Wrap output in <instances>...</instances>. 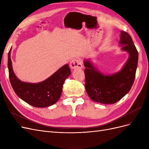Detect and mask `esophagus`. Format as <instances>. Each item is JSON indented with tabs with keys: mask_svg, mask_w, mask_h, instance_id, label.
Wrapping results in <instances>:
<instances>
[{
	"mask_svg": "<svg viewBox=\"0 0 149 149\" xmlns=\"http://www.w3.org/2000/svg\"><path fill=\"white\" fill-rule=\"evenodd\" d=\"M70 66L71 69H81L83 67V62L80 59L74 58L70 62Z\"/></svg>",
	"mask_w": 149,
	"mask_h": 149,
	"instance_id": "obj_1",
	"label": "esophagus"
}]
</instances>
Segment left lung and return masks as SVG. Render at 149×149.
Returning <instances> with one entry per match:
<instances>
[{"label": "left lung", "mask_w": 149, "mask_h": 149, "mask_svg": "<svg viewBox=\"0 0 149 149\" xmlns=\"http://www.w3.org/2000/svg\"><path fill=\"white\" fill-rule=\"evenodd\" d=\"M120 45L127 52L129 58L120 71L111 75L99 71L89 60L84 61L85 89L94 101L102 104H114L121 100L131 89L138 63L139 54L130 35L120 31Z\"/></svg>", "instance_id": "left-lung-1"}]
</instances>
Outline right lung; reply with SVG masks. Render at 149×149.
Here are the masks:
<instances>
[{
	"label": "right lung",
	"mask_w": 149,
	"mask_h": 149,
	"mask_svg": "<svg viewBox=\"0 0 149 149\" xmlns=\"http://www.w3.org/2000/svg\"><path fill=\"white\" fill-rule=\"evenodd\" d=\"M10 53L11 48L8 53V75L12 87L17 95L36 107H46L56 103L61 95L65 79L71 74L68 65L63 66L42 82L25 83L18 79L13 73Z\"/></svg>",
	"instance_id": "1"
}]
</instances>
